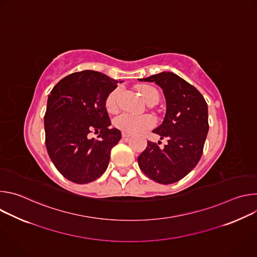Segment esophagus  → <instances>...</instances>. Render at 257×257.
Segmentation results:
<instances>
[{"label": "esophagus", "mask_w": 257, "mask_h": 257, "mask_svg": "<svg viewBox=\"0 0 257 257\" xmlns=\"http://www.w3.org/2000/svg\"><path fill=\"white\" fill-rule=\"evenodd\" d=\"M130 136H131V135H130L129 133H125V132H122V137H123V139H128Z\"/></svg>", "instance_id": "1"}]
</instances>
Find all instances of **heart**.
<instances>
[{
  "instance_id": "heart-1",
  "label": "heart",
  "mask_w": 257,
  "mask_h": 257,
  "mask_svg": "<svg viewBox=\"0 0 257 257\" xmlns=\"http://www.w3.org/2000/svg\"><path fill=\"white\" fill-rule=\"evenodd\" d=\"M138 91L143 99L151 103H156L159 100V92L158 90L151 85H140L138 87ZM120 95V89L116 88L109 92L105 98V108L107 112L114 113L118 109V98ZM156 124V119L152 115H132L128 113H124L119 115L114 119V126L129 134L139 133L141 131L151 129Z\"/></svg>"
}]
</instances>
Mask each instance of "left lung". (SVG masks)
I'll use <instances>...</instances> for the list:
<instances>
[{"mask_svg":"<svg viewBox=\"0 0 257 257\" xmlns=\"http://www.w3.org/2000/svg\"><path fill=\"white\" fill-rule=\"evenodd\" d=\"M139 81L156 82L167 102L165 119L153 132L167 138L164 149L148 141L138 157L141 171L161 184H172L191 172L199 162L208 132L207 103L191 84L172 72H162ZM160 144V143H159Z\"/></svg>","mask_w":257,"mask_h":257,"instance_id":"1","label":"left lung"}]
</instances>
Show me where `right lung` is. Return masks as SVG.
I'll return each instance as SVG.
<instances>
[{"label":"right lung","instance_id":"obj_1","mask_svg":"<svg viewBox=\"0 0 257 257\" xmlns=\"http://www.w3.org/2000/svg\"><path fill=\"white\" fill-rule=\"evenodd\" d=\"M118 82L100 72L84 70L64 77L49 94L47 151L57 170L73 183L86 184L100 177L122 137L120 130L109 128L105 108V98ZM91 133L98 138L91 139Z\"/></svg>","mask_w":257,"mask_h":257}]
</instances>
